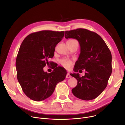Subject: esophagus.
<instances>
[{
    "instance_id": "1",
    "label": "esophagus",
    "mask_w": 125,
    "mask_h": 125,
    "mask_svg": "<svg viewBox=\"0 0 125 125\" xmlns=\"http://www.w3.org/2000/svg\"><path fill=\"white\" fill-rule=\"evenodd\" d=\"M71 77V75H70V73H67V74H66V77L67 78H70Z\"/></svg>"
}]
</instances>
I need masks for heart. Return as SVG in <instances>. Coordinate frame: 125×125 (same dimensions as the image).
<instances>
[{
  "instance_id": "heart-1",
  "label": "heart",
  "mask_w": 125,
  "mask_h": 125,
  "mask_svg": "<svg viewBox=\"0 0 125 125\" xmlns=\"http://www.w3.org/2000/svg\"><path fill=\"white\" fill-rule=\"evenodd\" d=\"M75 42H77L74 39H69L67 41V43L71 44ZM60 63L63 67L67 69H70L71 65H73V61L67 58L62 59L60 61Z\"/></svg>"
}]
</instances>
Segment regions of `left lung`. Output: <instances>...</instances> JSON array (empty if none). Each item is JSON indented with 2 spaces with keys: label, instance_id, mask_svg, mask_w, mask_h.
I'll use <instances>...</instances> for the list:
<instances>
[{
  "label": "left lung",
  "instance_id": "1",
  "mask_svg": "<svg viewBox=\"0 0 125 125\" xmlns=\"http://www.w3.org/2000/svg\"><path fill=\"white\" fill-rule=\"evenodd\" d=\"M65 37L78 41L81 52L75 62L74 71L85 69V75L71 74L77 81L72 89L73 94L82 100H93L106 88L112 73L111 52L101 37L94 32L78 28L65 31ZM82 71V70H81Z\"/></svg>",
  "mask_w": 125,
  "mask_h": 125
}]
</instances>
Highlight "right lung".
Here are the masks:
<instances>
[{"instance_id": "add662e5", "label": "right lung", "mask_w": 125, "mask_h": 125, "mask_svg": "<svg viewBox=\"0 0 125 125\" xmlns=\"http://www.w3.org/2000/svg\"><path fill=\"white\" fill-rule=\"evenodd\" d=\"M64 35V31L43 30L32 33L23 41L16 66L18 81L30 99L36 101L46 99L53 93L57 84L65 78L66 71H62L58 67L51 73L43 71Z\"/></svg>"}]
</instances>
